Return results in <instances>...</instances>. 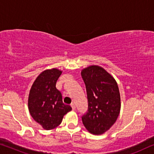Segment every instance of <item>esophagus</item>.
<instances>
[{
    "mask_svg": "<svg viewBox=\"0 0 154 154\" xmlns=\"http://www.w3.org/2000/svg\"><path fill=\"white\" fill-rule=\"evenodd\" d=\"M71 107H72V110H75L76 107H75V105L74 103H72L71 104Z\"/></svg>",
    "mask_w": 154,
    "mask_h": 154,
    "instance_id": "obj_1",
    "label": "esophagus"
}]
</instances>
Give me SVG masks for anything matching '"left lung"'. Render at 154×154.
Returning <instances> with one entry per match:
<instances>
[{"instance_id": "left-lung-1", "label": "left lung", "mask_w": 154, "mask_h": 154, "mask_svg": "<svg viewBox=\"0 0 154 154\" xmlns=\"http://www.w3.org/2000/svg\"><path fill=\"white\" fill-rule=\"evenodd\" d=\"M88 99L87 112L82 117L90 133L102 134L111 128L120 114V95L116 79L103 67L91 65L81 72Z\"/></svg>"}]
</instances>
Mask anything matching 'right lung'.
Returning a JSON list of instances; mask_svg holds the SVG:
<instances>
[{
    "label": "right lung",
    "mask_w": 154,
    "mask_h": 154,
    "mask_svg": "<svg viewBox=\"0 0 154 154\" xmlns=\"http://www.w3.org/2000/svg\"><path fill=\"white\" fill-rule=\"evenodd\" d=\"M62 71L53 68L42 72L33 83L28 98L30 115L46 130L56 128L72 108L63 103L56 85Z\"/></svg>",
    "instance_id": "obj_1"
}]
</instances>
